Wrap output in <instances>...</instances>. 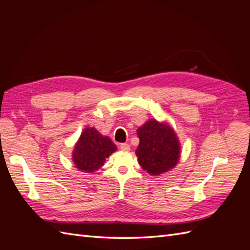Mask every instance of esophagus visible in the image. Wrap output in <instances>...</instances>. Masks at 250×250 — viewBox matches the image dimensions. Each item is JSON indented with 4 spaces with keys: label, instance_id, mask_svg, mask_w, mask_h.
<instances>
[{
    "label": "esophagus",
    "instance_id": "34e87169",
    "mask_svg": "<svg viewBox=\"0 0 250 250\" xmlns=\"http://www.w3.org/2000/svg\"><path fill=\"white\" fill-rule=\"evenodd\" d=\"M120 149L123 150V151H129L130 150V146L128 145L127 143H122V144H120Z\"/></svg>",
    "mask_w": 250,
    "mask_h": 250
}]
</instances>
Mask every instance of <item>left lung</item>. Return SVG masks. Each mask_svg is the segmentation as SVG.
Instances as JSON below:
<instances>
[{
    "label": "left lung",
    "mask_w": 250,
    "mask_h": 250,
    "mask_svg": "<svg viewBox=\"0 0 250 250\" xmlns=\"http://www.w3.org/2000/svg\"><path fill=\"white\" fill-rule=\"evenodd\" d=\"M140 139L135 151L142 168L151 175H160L175 167L180 147L175 132L168 124L150 120L138 129Z\"/></svg>",
    "instance_id": "1"
}]
</instances>
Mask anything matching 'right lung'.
<instances>
[{
	"instance_id": "right-lung-1",
	"label": "right lung",
	"mask_w": 250,
	"mask_h": 250,
	"mask_svg": "<svg viewBox=\"0 0 250 250\" xmlns=\"http://www.w3.org/2000/svg\"><path fill=\"white\" fill-rule=\"evenodd\" d=\"M117 147L108 137H103L95 128H86L75 146L73 161L76 168L83 172H95L104 165Z\"/></svg>"
}]
</instances>
